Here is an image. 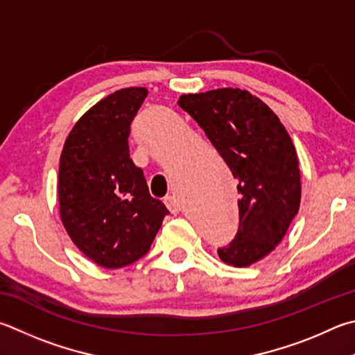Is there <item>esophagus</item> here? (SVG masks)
<instances>
[{
	"mask_svg": "<svg viewBox=\"0 0 355 355\" xmlns=\"http://www.w3.org/2000/svg\"><path fill=\"white\" fill-rule=\"evenodd\" d=\"M164 203L171 212H180V202L175 196L164 197Z\"/></svg>",
	"mask_w": 355,
	"mask_h": 355,
	"instance_id": "esophagus-1",
	"label": "esophagus"
}]
</instances>
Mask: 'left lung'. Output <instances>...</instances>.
<instances>
[{
  "label": "left lung",
  "instance_id": "left-lung-1",
  "mask_svg": "<svg viewBox=\"0 0 355 355\" xmlns=\"http://www.w3.org/2000/svg\"><path fill=\"white\" fill-rule=\"evenodd\" d=\"M178 105L203 128L239 182V230L218 257L248 267L284 239L301 202V173L292 138L272 108L247 89L182 94Z\"/></svg>",
  "mask_w": 355,
  "mask_h": 355
}]
</instances>
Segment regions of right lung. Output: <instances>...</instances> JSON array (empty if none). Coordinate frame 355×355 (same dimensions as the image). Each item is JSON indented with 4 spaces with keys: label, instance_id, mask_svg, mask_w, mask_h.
<instances>
[{
    "label": "right lung",
    "instance_id": "obj_1",
    "mask_svg": "<svg viewBox=\"0 0 355 355\" xmlns=\"http://www.w3.org/2000/svg\"><path fill=\"white\" fill-rule=\"evenodd\" d=\"M147 93L130 87L99 101L76 122L60 155L62 223L76 247L105 268L143 257L169 214L128 152L130 124Z\"/></svg>",
    "mask_w": 355,
    "mask_h": 355
}]
</instances>
